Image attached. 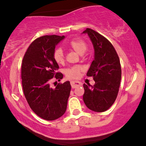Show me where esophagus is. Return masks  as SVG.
Returning a JSON list of instances; mask_svg holds the SVG:
<instances>
[{"mask_svg":"<svg viewBox=\"0 0 146 146\" xmlns=\"http://www.w3.org/2000/svg\"><path fill=\"white\" fill-rule=\"evenodd\" d=\"M71 88H76L77 87L80 86L81 85V83L78 81H71Z\"/></svg>","mask_w":146,"mask_h":146,"instance_id":"34e87169","label":"esophagus"}]
</instances>
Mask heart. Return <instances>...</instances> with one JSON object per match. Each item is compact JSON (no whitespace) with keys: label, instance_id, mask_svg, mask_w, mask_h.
Segmentation results:
<instances>
[{"label":"heart","instance_id":"heart-1","mask_svg":"<svg viewBox=\"0 0 146 146\" xmlns=\"http://www.w3.org/2000/svg\"><path fill=\"white\" fill-rule=\"evenodd\" d=\"M68 47L71 49L73 50L78 54L82 55L86 51L88 45L85 41L80 38H75L71 40L68 44ZM53 58L54 61L58 64H62L64 62L65 56L64 53L60 48H57L53 52ZM84 71V68L80 65L73 66L68 68L65 71L66 77L68 78H79L80 73Z\"/></svg>","mask_w":146,"mask_h":146}]
</instances>
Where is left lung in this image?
Segmentation results:
<instances>
[{
  "mask_svg": "<svg viewBox=\"0 0 146 146\" xmlns=\"http://www.w3.org/2000/svg\"><path fill=\"white\" fill-rule=\"evenodd\" d=\"M89 36L94 48V60L86 75L93 77L94 86L83 84V101L97 112L107 110L116 99L121 78V64L114 47L107 39L91 29L83 32Z\"/></svg>",
  "mask_w": 146,
  "mask_h": 146,
  "instance_id": "obj_1",
  "label": "left lung"
}]
</instances>
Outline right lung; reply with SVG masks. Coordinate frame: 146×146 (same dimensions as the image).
<instances>
[{"mask_svg": "<svg viewBox=\"0 0 146 146\" xmlns=\"http://www.w3.org/2000/svg\"><path fill=\"white\" fill-rule=\"evenodd\" d=\"M65 36H43L28 48L21 66L22 86L30 107L39 117L48 121L56 119L66 112L70 94L69 81L52 88L50 80L60 81L63 74L56 72L59 66L53 58L55 47Z\"/></svg>", "mask_w": 146, "mask_h": 146, "instance_id": "1", "label": "right lung"}]
</instances>
